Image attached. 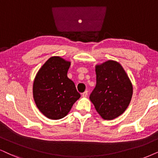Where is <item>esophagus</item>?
Returning a JSON list of instances; mask_svg holds the SVG:
<instances>
[{
    "label": "esophagus",
    "instance_id": "obj_1",
    "mask_svg": "<svg viewBox=\"0 0 158 158\" xmlns=\"http://www.w3.org/2000/svg\"><path fill=\"white\" fill-rule=\"evenodd\" d=\"M81 96H82L83 98H86L87 96V91L86 90L85 92H84V93L81 94Z\"/></svg>",
    "mask_w": 158,
    "mask_h": 158
}]
</instances>
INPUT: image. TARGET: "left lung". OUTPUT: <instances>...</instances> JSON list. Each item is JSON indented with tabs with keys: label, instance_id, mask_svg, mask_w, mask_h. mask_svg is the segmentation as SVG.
Instances as JSON below:
<instances>
[{
	"label": "left lung",
	"instance_id": "1",
	"mask_svg": "<svg viewBox=\"0 0 158 158\" xmlns=\"http://www.w3.org/2000/svg\"><path fill=\"white\" fill-rule=\"evenodd\" d=\"M96 86L89 96L103 119H114L126 110L133 95V85L118 62L107 60L95 65Z\"/></svg>",
	"mask_w": 158,
	"mask_h": 158
}]
</instances>
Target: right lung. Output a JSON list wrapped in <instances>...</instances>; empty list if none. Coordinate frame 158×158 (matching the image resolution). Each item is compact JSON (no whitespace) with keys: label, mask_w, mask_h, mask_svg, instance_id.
Segmentation results:
<instances>
[{"label":"right lung","mask_w":158,"mask_h":158,"mask_svg":"<svg viewBox=\"0 0 158 158\" xmlns=\"http://www.w3.org/2000/svg\"><path fill=\"white\" fill-rule=\"evenodd\" d=\"M71 62L59 56L49 58L40 68L33 85V95L39 110L47 118L65 117L81 97L67 73Z\"/></svg>","instance_id":"obj_1"}]
</instances>
